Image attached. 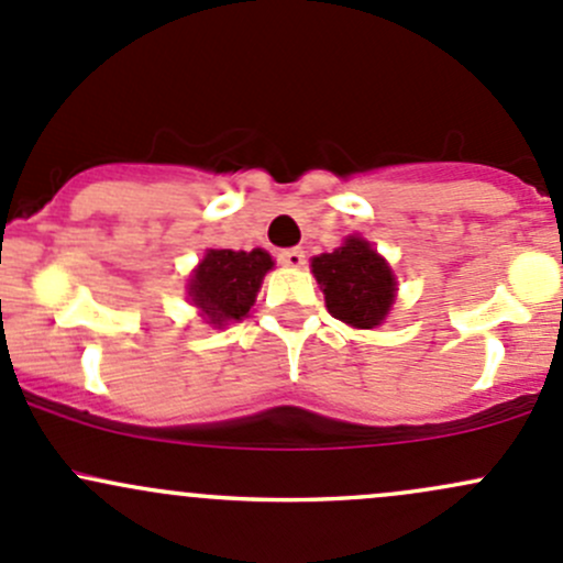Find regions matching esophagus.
I'll return each instance as SVG.
<instances>
[{"label": "esophagus", "instance_id": "34e87169", "mask_svg": "<svg viewBox=\"0 0 563 563\" xmlns=\"http://www.w3.org/2000/svg\"><path fill=\"white\" fill-rule=\"evenodd\" d=\"M277 261H280L283 266H294V269H299V266L305 264V250L302 247H286L277 253Z\"/></svg>", "mask_w": 563, "mask_h": 563}]
</instances>
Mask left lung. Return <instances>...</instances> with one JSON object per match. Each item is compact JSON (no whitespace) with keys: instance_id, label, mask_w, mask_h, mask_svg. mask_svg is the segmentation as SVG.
<instances>
[{"instance_id":"obj_1","label":"left lung","mask_w":563,"mask_h":563,"mask_svg":"<svg viewBox=\"0 0 563 563\" xmlns=\"http://www.w3.org/2000/svg\"><path fill=\"white\" fill-rule=\"evenodd\" d=\"M313 275L329 313L360 329L384 321L395 297V277L371 242L351 236L343 247L313 258Z\"/></svg>"}]
</instances>
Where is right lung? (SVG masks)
<instances>
[{"instance_id":"right-lung-1","label":"right lung","mask_w":563,"mask_h":563,"mask_svg":"<svg viewBox=\"0 0 563 563\" xmlns=\"http://www.w3.org/2000/svg\"><path fill=\"white\" fill-rule=\"evenodd\" d=\"M266 269H272V255L264 250H209L190 280L192 305L212 323L242 321L255 302Z\"/></svg>"}]
</instances>
